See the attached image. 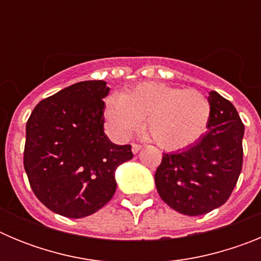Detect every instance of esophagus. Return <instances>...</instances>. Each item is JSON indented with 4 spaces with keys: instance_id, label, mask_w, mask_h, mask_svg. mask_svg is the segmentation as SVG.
Masks as SVG:
<instances>
[{
    "instance_id": "34e87169",
    "label": "esophagus",
    "mask_w": 261,
    "mask_h": 261,
    "mask_svg": "<svg viewBox=\"0 0 261 261\" xmlns=\"http://www.w3.org/2000/svg\"><path fill=\"white\" fill-rule=\"evenodd\" d=\"M141 149H142L141 145H138V144H132V151H133V154H137L138 151L141 150Z\"/></svg>"
}]
</instances>
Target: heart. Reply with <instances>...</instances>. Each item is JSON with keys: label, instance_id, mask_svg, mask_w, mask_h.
<instances>
[{"label": "heart", "instance_id": "heart-1", "mask_svg": "<svg viewBox=\"0 0 261 261\" xmlns=\"http://www.w3.org/2000/svg\"><path fill=\"white\" fill-rule=\"evenodd\" d=\"M105 115L116 140H126L145 119L151 140L161 149L175 151L191 146L206 132L212 107L199 90L145 82L111 95Z\"/></svg>", "mask_w": 261, "mask_h": 261}]
</instances>
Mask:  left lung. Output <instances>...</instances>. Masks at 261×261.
Segmentation results:
<instances>
[{"mask_svg": "<svg viewBox=\"0 0 261 261\" xmlns=\"http://www.w3.org/2000/svg\"><path fill=\"white\" fill-rule=\"evenodd\" d=\"M208 99L212 116L206 133L183 150L163 153L154 175L161 199L186 216L220 208L242 171L244 125L238 111L217 91Z\"/></svg>", "mask_w": 261, "mask_h": 261, "instance_id": "obj_1", "label": "left lung"}]
</instances>
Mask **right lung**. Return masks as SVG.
Here are the masks:
<instances>
[{"label": "right lung", "mask_w": 261, "mask_h": 261, "mask_svg": "<svg viewBox=\"0 0 261 261\" xmlns=\"http://www.w3.org/2000/svg\"><path fill=\"white\" fill-rule=\"evenodd\" d=\"M105 81H84L41 100L26 124L24 170L35 196L55 213L84 218L116 191L115 171L133 158L130 145L105 133Z\"/></svg>", "instance_id": "1"}]
</instances>
